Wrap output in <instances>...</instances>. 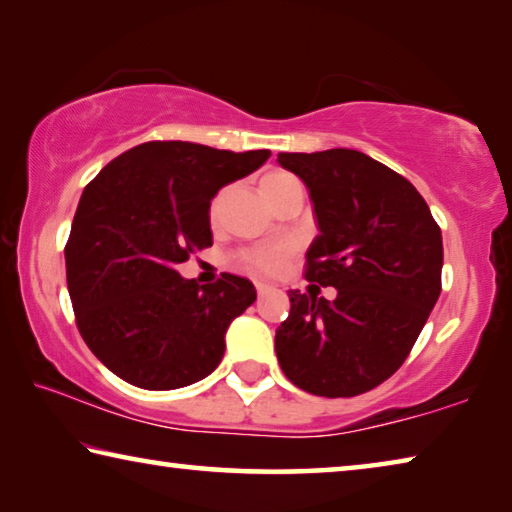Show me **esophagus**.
Masks as SVG:
<instances>
[{
    "label": "esophagus",
    "instance_id": "34e87169",
    "mask_svg": "<svg viewBox=\"0 0 512 512\" xmlns=\"http://www.w3.org/2000/svg\"><path fill=\"white\" fill-rule=\"evenodd\" d=\"M255 289H257V293H259V296H264V293H268V291H273V287H271V284H262V282H257V284H255Z\"/></svg>",
    "mask_w": 512,
    "mask_h": 512
}]
</instances>
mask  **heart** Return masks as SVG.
<instances>
[{"mask_svg": "<svg viewBox=\"0 0 512 512\" xmlns=\"http://www.w3.org/2000/svg\"><path fill=\"white\" fill-rule=\"evenodd\" d=\"M298 178L291 176L289 171H282V169H271L262 173V178H259V194L264 196V201L275 207L277 201L289 192V189L298 187ZM223 201H225V192L216 194V198L210 205V219L216 221L221 216L223 210ZM291 250L287 246H277V248H257V250H248L239 257V262L244 264L248 271H253L255 275H273L282 268L284 259L289 257Z\"/></svg>", "mask_w": 512, "mask_h": 512, "instance_id": "1", "label": "heart"}]
</instances>
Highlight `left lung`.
Here are the masks:
<instances>
[{"mask_svg": "<svg viewBox=\"0 0 512 512\" xmlns=\"http://www.w3.org/2000/svg\"><path fill=\"white\" fill-rule=\"evenodd\" d=\"M314 203L316 239L307 250V293L289 291L277 327L284 375L323 397L361 395L409 357L440 296L443 235L409 180L352 149L280 153ZM334 286V301L320 299Z\"/></svg>", "mask_w": 512, "mask_h": 512, "instance_id": "left-lung-1", "label": "left lung"}]
</instances>
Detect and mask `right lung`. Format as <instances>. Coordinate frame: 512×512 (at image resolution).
I'll list each match as a JSON object with an SVG mask.
<instances>
[{
	"mask_svg": "<svg viewBox=\"0 0 512 512\" xmlns=\"http://www.w3.org/2000/svg\"><path fill=\"white\" fill-rule=\"evenodd\" d=\"M271 151L146 142L83 189L65 246L67 289L83 341L103 366L146 391H173L219 366L225 332L253 305L246 277L214 284L176 268L212 246L210 203Z\"/></svg>",
	"mask_w": 512,
	"mask_h": 512,
	"instance_id": "add662e5",
	"label": "right lung"
}]
</instances>
